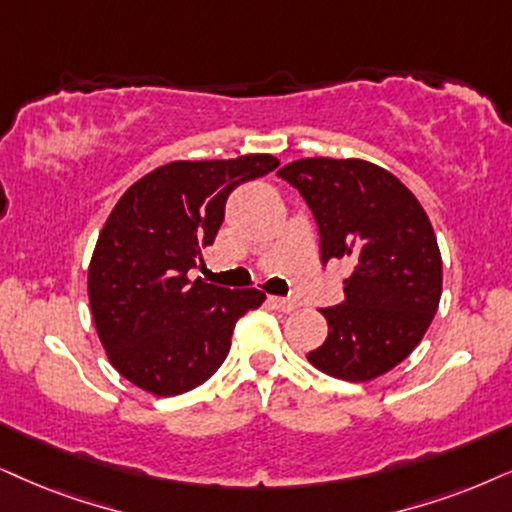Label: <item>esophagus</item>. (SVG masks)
I'll return each instance as SVG.
<instances>
[{"label": "esophagus", "mask_w": 512, "mask_h": 512, "mask_svg": "<svg viewBox=\"0 0 512 512\" xmlns=\"http://www.w3.org/2000/svg\"><path fill=\"white\" fill-rule=\"evenodd\" d=\"M269 302H271V307L276 309V312H283V314L295 312V309H297V302L288 300V297H269Z\"/></svg>", "instance_id": "obj_1"}]
</instances>
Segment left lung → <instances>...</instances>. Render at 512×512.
Returning a JSON list of instances; mask_svg holds the SVG:
<instances>
[{
  "mask_svg": "<svg viewBox=\"0 0 512 512\" xmlns=\"http://www.w3.org/2000/svg\"><path fill=\"white\" fill-rule=\"evenodd\" d=\"M276 174L312 208L321 260L354 264L345 302L321 309L328 338L309 364L349 383L380 378L418 347L442 297V255L423 205L361 158H300Z\"/></svg>",
  "mask_w": 512,
  "mask_h": 512,
  "instance_id": "8db88e82",
  "label": "left lung"
}]
</instances>
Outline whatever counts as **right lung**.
Masks as SVG:
<instances>
[{
	"mask_svg": "<svg viewBox=\"0 0 512 512\" xmlns=\"http://www.w3.org/2000/svg\"><path fill=\"white\" fill-rule=\"evenodd\" d=\"M269 153L174 160L122 193L87 271L92 319L106 357L155 397L203 385L222 366L236 321L267 295L189 281L215 241L224 203L243 181L276 170Z\"/></svg>",
	"mask_w": 512,
	"mask_h": 512,
	"instance_id": "right-lung-1",
	"label": "right lung"
}]
</instances>
